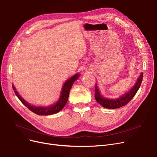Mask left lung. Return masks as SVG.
<instances>
[{
    "label": "left lung",
    "mask_w": 157,
    "mask_h": 157,
    "mask_svg": "<svg viewBox=\"0 0 157 157\" xmlns=\"http://www.w3.org/2000/svg\"><path fill=\"white\" fill-rule=\"evenodd\" d=\"M143 78V74L142 73L140 77H139L137 83L134 86V87L132 88L130 92L126 93L124 95L121 96L119 98H117L114 100H111V99H107V98H104L99 93L98 89L97 88V86H95V98L96 101L101 104L102 106H103L105 108L108 109H117L121 108V107L127 104L132 98L135 96L137 92L141 85L142 81Z\"/></svg>",
    "instance_id": "8db88e82"
}]
</instances>
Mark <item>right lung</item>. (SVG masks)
<instances>
[{"instance_id":"1","label":"right lung","mask_w":157,"mask_h":157,"mask_svg":"<svg viewBox=\"0 0 157 157\" xmlns=\"http://www.w3.org/2000/svg\"><path fill=\"white\" fill-rule=\"evenodd\" d=\"M79 76V74H77L65 82L62 90L61 95H60L59 101L53 105H51L49 107H36V106L31 105L30 104H28L25 101L23 98H21V97L18 94V93L16 92V90L14 86H13V88L14 90V93L18 97L20 101L25 105L27 107V108L30 109L31 111L38 115H50V114H53L58 112H59L64 108V106L65 105L68 100L70 90L74 83V82L78 78Z\"/></svg>"}]
</instances>
